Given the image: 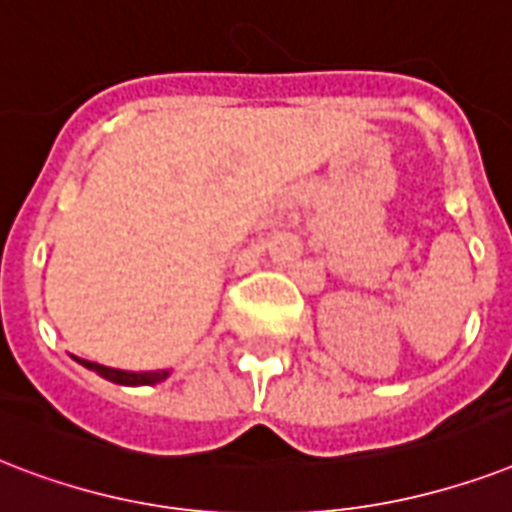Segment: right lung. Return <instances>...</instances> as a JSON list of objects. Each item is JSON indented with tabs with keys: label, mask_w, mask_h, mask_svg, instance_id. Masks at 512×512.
Listing matches in <instances>:
<instances>
[{
	"label": "right lung",
	"mask_w": 512,
	"mask_h": 512,
	"mask_svg": "<svg viewBox=\"0 0 512 512\" xmlns=\"http://www.w3.org/2000/svg\"><path fill=\"white\" fill-rule=\"evenodd\" d=\"M79 366L90 368L95 371L98 376H104L109 382L114 384H125V387H141V384H157V382H165L170 376V368H160V371H122V368H109V366H101V363H90V360H82V358H74Z\"/></svg>",
	"instance_id": "1"
}]
</instances>
